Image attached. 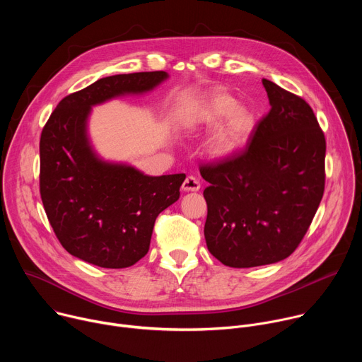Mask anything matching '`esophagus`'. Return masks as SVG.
I'll return each mask as SVG.
<instances>
[{
    "label": "esophagus",
    "mask_w": 362,
    "mask_h": 362,
    "mask_svg": "<svg viewBox=\"0 0 362 362\" xmlns=\"http://www.w3.org/2000/svg\"><path fill=\"white\" fill-rule=\"evenodd\" d=\"M200 189V182L194 176H187L182 185V190L185 192H197Z\"/></svg>",
    "instance_id": "34e87169"
}]
</instances>
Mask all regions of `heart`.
<instances>
[{
    "mask_svg": "<svg viewBox=\"0 0 362 362\" xmlns=\"http://www.w3.org/2000/svg\"><path fill=\"white\" fill-rule=\"evenodd\" d=\"M192 122L200 126L216 124L208 140V150L214 158H226L250 140L256 129V113L228 93H214L197 106Z\"/></svg>",
    "mask_w": 362,
    "mask_h": 362,
    "instance_id": "1",
    "label": "heart"
}]
</instances>
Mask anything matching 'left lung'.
Listing matches in <instances>:
<instances>
[{
    "label": "left lung",
    "instance_id": "obj_1",
    "mask_svg": "<svg viewBox=\"0 0 362 362\" xmlns=\"http://www.w3.org/2000/svg\"><path fill=\"white\" fill-rule=\"evenodd\" d=\"M271 110L240 153L202 165L204 239L230 268L279 262L300 243L325 189L322 129L308 103L264 78Z\"/></svg>",
    "mask_w": 362,
    "mask_h": 362
}]
</instances>
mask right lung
Segmentation results:
<instances>
[{"label": "right lung", "mask_w": 362, "mask_h": 362, "mask_svg": "<svg viewBox=\"0 0 362 362\" xmlns=\"http://www.w3.org/2000/svg\"><path fill=\"white\" fill-rule=\"evenodd\" d=\"M165 71L100 78L66 95L40 139V194L62 246L100 268L134 265L147 253L156 218L180 196L185 173L147 176L100 160L87 137L93 106L124 94L150 91Z\"/></svg>", "instance_id": "add662e5"}]
</instances>
